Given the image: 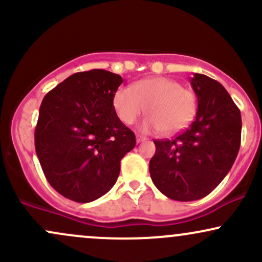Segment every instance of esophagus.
Segmentation results:
<instances>
[{
    "label": "esophagus",
    "mask_w": 262,
    "mask_h": 262,
    "mask_svg": "<svg viewBox=\"0 0 262 262\" xmlns=\"http://www.w3.org/2000/svg\"><path fill=\"white\" fill-rule=\"evenodd\" d=\"M146 138L145 137H140V135H137V143H143L145 141Z\"/></svg>",
    "instance_id": "esophagus-1"
}]
</instances>
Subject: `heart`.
I'll use <instances>...</instances> for the list:
<instances>
[{
	"instance_id": "b5f03b06",
	"label": "heart",
	"mask_w": 262,
	"mask_h": 262,
	"mask_svg": "<svg viewBox=\"0 0 262 262\" xmlns=\"http://www.w3.org/2000/svg\"><path fill=\"white\" fill-rule=\"evenodd\" d=\"M196 95L167 77H150L130 87H121L113 96L117 116L125 124H133L144 113L149 114L140 125L143 132L161 130L166 134L181 130L196 112Z\"/></svg>"
}]
</instances>
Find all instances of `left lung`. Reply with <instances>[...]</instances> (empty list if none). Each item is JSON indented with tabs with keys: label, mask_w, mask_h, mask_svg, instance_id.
<instances>
[{
	"label": "left lung",
	"mask_w": 262,
	"mask_h": 262,
	"mask_svg": "<svg viewBox=\"0 0 262 262\" xmlns=\"http://www.w3.org/2000/svg\"><path fill=\"white\" fill-rule=\"evenodd\" d=\"M191 86L197 113L187 129L172 139L154 140L149 171L156 188L175 201L206 197L229 172L242 139L239 108L218 81L194 74Z\"/></svg>",
	"instance_id": "8db88e82"
}]
</instances>
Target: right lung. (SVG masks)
<instances>
[{
    "mask_svg": "<svg viewBox=\"0 0 262 262\" xmlns=\"http://www.w3.org/2000/svg\"><path fill=\"white\" fill-rule=\"evenodd\" d=\"M123 79L106 70L76 73L48 92L39 108L35 151L60 194L87 203L106 194L135 146V135L113 107Z\"/></svg>",
    "mask_w": 262,
    "mask_h": 262,
    "instance_id": "1",
    "label": "right lung"
}]
</instances>
